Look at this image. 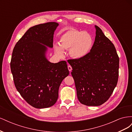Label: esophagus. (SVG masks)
I'll use <instances>...</instances> for the list:
<instances>
[{"label": "esophagus", "mask_w": 132, "mask_h": 132, "mask_svg": "<svg viewBox=\"0 0 132 132\" xmlns=\"http://www.w3.org/2000/svg\"><path fill=\"white\" fill-rule=\"evenodd\" d=\"M68 70H69V71H70V72H71V71L72 70V67H71L70 65H68Z\"/></svg>", "instance_id": "esophagus-1"}]
</instances>
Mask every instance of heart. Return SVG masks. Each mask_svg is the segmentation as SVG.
Segmentation results:
<instances>
[{"mask_svg": "<svg viewBox=\"0 0 132 132\" xmlns=\"http://www.w3.org/2000/svg\"><path fill=\"white\" fill-rule=\"evenodd\" d=\"M60 43L54 46L55 52L60 56L64 54L65 50H69V54L74 59H81L89 54L93 47L94 40L85 31L71 29L67 31L60 38Z\"/></svg>", "mask_w": 132, "mask_h": 132, "instance_id": "heart-1", "label": "heart"}]
</instances>
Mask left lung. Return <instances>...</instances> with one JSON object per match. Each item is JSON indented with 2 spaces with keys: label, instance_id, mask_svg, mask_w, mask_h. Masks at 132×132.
<instances>
[{
  "label": "left lung",
  "instance_id": "left-lung-1",
  "mask_svg": "<svg viewBox=\"0 0 132 132\" xmlns=\"http://www.w3.org/2000/svg\"><path fill=\"white\" fill-rule=\"evenodd\" d=\"M96 37L90 52L81 59L68 61L72 67L79 101L89 106L107 101L117 85L119 59L113 44L95 25Z\"/></svg>",
  "mask_w": 132,
  "mask_h": 132
}]
</instances>
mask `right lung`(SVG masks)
Masks as SVG:
<instances>
[{
  "label": "right lung",
  "instance_id": "add662e5",
  "mask_svg": "<svg viewBox=\"0 0 132 132\" xmlns=\"http://www.w3.org/2000/svg\"><path fill=\"white\" fill-rule=\"evenodd\" d=\"M55 22L30 27L15 45L10 68L15 86L29 105L36 109L50 107L58 98L63 80L69 72L65 61L51 63L46 57L53 47Z\"/></svg>",
  "mask_w": 132,
  "mask_h": 132
}]
</instances>
